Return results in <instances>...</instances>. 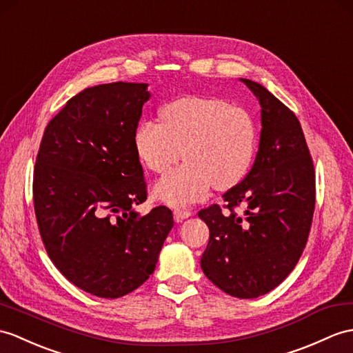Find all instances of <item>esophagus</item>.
Instances as JSON below:
<instances>
[{
  "label": "esophagus",
  "mask_w": 353,
  "mask_h": 353,
  "mask_svg": "<svg viewBox=\"0 0 353 353\" xmlns=\"http://www.w3.org/2000/svg\"><path fill=\"white\" fill-rule=\"evenodd\" d=\"M173 215H174L176 223H182L183 219L190 218V216L192 215V212H191V210H188V209H176Z\"/></svg>",
  "instance_id": "1"
}]
</instances>
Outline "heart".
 Listing matches in <instances>:
<instances>
[{
  "label": "heart",
  "instance_id": "b5f03b06",
  "mask_svg": "<svg viewBox=\"0 0 353 353\" xmlns=\"http://www.w3.org/2000/svg\"><path fill=\"white\" fill-rule=\"evenodd\" d=\"M161 120L139 123L134 143L138 157L152 171L163 174L154 185L158 200L183 208L210 191H224L247 174L257 145L251 114L219 97L185 96L161 110Z\"/></svg>",
  "mask_w": 353,
  "mask_h": 353
}]
</instances>
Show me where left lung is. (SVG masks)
Here are the masks:
<instances>
[{"label": "left lung", "instance_id": "1", "mask_svg": "<svg viewBox=\"0 0 353 353\" xmlns=\"http://www.w3.org/2000/svg\"><path fill=\"white\" fill-rule=\"evenodd\" d=\"M261 106L256 161L221 209L199 216L209 227L201 256L204 275L227 294L251 299L266 294L296 266L310 234L316 203L313 159L296 116L268 90L242 79ZM244 208V215L234 209Z\"/></svg>", "mask_w": 353, "mask_h": 353}]
</instances>
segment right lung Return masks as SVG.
<instances>
[{
    "label": "right lung",
    "mask_w": 353,
    "mask_h": 353,
    "mask_svg": "<svg viewBox=\"0 0 353 353\" xmlns=\"http://www.w3.org/2000/svg\"><path fill=\"white\" fill-rule=\"evenodd\" d=\"M147 84L83 90L48 123L36 158L32 200L55 268L94 296L114 299L149 278L174 225L165 206L141 216L147 190L134 137Z\"/></svg>",
    "instance_id": "obj_1"
}]
</instances>
